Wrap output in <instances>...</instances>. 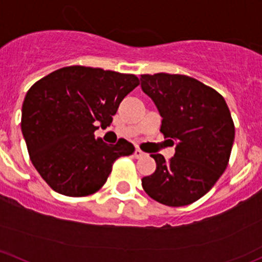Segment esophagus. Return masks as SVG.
I'll return each instance as SVG.
<instances>
[{"mask_svg": "<svg viewBox=\"0 0 262 262\" xmlns=\"http://www.w3.org/2000/svg\"><path fill=\"white\" fill-rule=\"evenodd\" d=\"M144 156H145V153L143 152V150H140L137 148L136 152H134V157H136V158H142V157H144Z\"/></svg>", "mask_w": 262, "mask_h": 262, "instance_id": "obj_1", "label": "esophagus"}]
</instances>
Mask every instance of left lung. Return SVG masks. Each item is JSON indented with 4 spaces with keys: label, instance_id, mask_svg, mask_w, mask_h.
<instances>
[{
    "label": "left lung",
    "instance_id": "8db88e82",
    "mask_svg": "<svg viewBox=\"0 0 262 262\" xmlns=\"http://www.w3.org/2000/svg\"><path fill=\"white\" fill-rule=\"evenodd\" d=\"M142 89L163 118L161 133L176 140L174 157L150 154L153 174L143 189L162 205L180 207L205 196L228 166L235 124L224 96L197 79L158 73L140 76Z\"/></svg>",
    "mask_w": 262,
    "mask_h": 262
}]
</instances>
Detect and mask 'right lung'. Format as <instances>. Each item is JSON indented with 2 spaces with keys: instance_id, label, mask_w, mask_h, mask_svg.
<instances>
[{
  "instance_id": "add662e5",
  "label": "right lung",
  "mask_w": 262,
  "mask_h": 262,
  "mask_svg": "<svg viewBox=\"0 0 262 262\" xmlns=\"http://www.w3.org/2000/svg\"><path fill=\"white\" fill-rule=\"evenodd\" d=\"M139 85L133 74L66 66L35 82L22 104L21 129L32 164L57 193L84 197L108 180L114 162L134 145L95 139L113 122L119 104Z\"/></svg>"
}]
</instances>
